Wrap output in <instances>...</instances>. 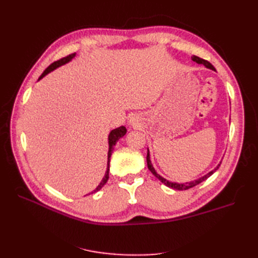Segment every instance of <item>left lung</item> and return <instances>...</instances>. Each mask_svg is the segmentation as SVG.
Here are the masks:
<instances>
[{"label":"left lung","instance_id":"1","mask_svg":"<svg viewBox=\"0 0 258 258\" xmlns=\"http://www.w3.org/2000/svg\"><path fill=\"white\" fill-rule=\"evenodd\" d=\"M192 60H194L195 62H197V63L205 64L207 68H209V69H211V70H214V71H215V68H214L212 64H211L209 61H207V60H205V59H202V58L197 57V56H194V57H192ZM146 161H147V167H148V169H150L151 172L153 173V175H155L156 177H157V178L159 179V181H160L161 183L165 184L166 186L170 187V188L176 189V190H185V189H189V188H191V187L196 186V185L200 184L201 182L206 181V179H207L208 177H210L211 175H212V174L215 172V171L218 169V167L221 166V165H218V167H217L216 169H214V170L211 171V172H209L207 175L200 177L199 179H197V181H194V182H190V183H185V184H177V183H171V182L167 181L166 178H163V177H161L159 174L156 173V171H155V169L153 168L152 163H151V160H150V153H148V152H147V156H146Z\"/></svg>","mask_w":258,"mask_h":258}]
</instances>
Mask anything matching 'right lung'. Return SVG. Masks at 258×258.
Here are the masks:
<instances>
[{"instance_id":"right-lung-1","label":"right lung","mask_w":258,"mask_h":258,"mask_svg":"<svg viewBox=\"0 0 258 258\" xmlns=\"http://www.w3.org/2000/svg\"><path fill=\"white\" fill-rule=\"evenodd\" d=\"M74 57H75V52H74V53H71V54H69V56H67V57H63V58H61V59H59V60H57V61L52 62V63L42 73V75L40 76V80L42 79V77H44L46 74L49 73L50 71H52V70H54V69L60 67V66H62V64L67 63V62H69L70 60H71V59L74 58ZM126 132H127V129H126V127H123V126H121V127H119V128H116V129H114V130L111 131L110 136H108V145H110V150H108V155H107V170H106V172H105V175H104L103 179H102V181H101V183L98 185L97 188H96L95 190H93L92 192H96V191L100 190V189L102 188V187L104 186V184L107 182V179H108V171H110V158H111V155H112V153H113L114 146H115L116 142L118 141V140H119L120 138H122L124 135H126ZM92 192H91V194H92Z\"/></svg>"}]
</instances>
